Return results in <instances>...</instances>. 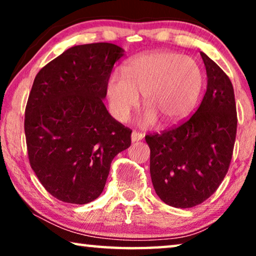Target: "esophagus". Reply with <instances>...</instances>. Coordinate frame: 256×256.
<instances>
[{
	"instance_id": "obj_1",
	"label": "esophagus",
	"mask_w": 256,
	"mask_h": 256,
	"mask_svg": "<svg viewBox=\"0 0 256 256\" xmlns=\"http://www.w3.org/2000/svg\"><path fill=\"white\" fill-rule=\"evenodd\" d=\"M143 138V135L141 132H132V142H138V141H141Z\"/></svg>"
}]
</instances>
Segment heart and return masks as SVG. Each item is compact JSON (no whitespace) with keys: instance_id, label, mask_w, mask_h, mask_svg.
Here are the masks:
<instances>
[{"instance_id":"1","label":"heart","mask_w":256,"mask_h":256,"mask_svg":"<svg viewBox=\"0 0 256 256\" xmlns=\"http://www.w3.org/2000/svg\"><path fill=\"white\" fill-rule=\"evenodd\" d=\"M204 86V73L196 59L178 52L160 51L132 58L124 76L113 73L106 84L110 113L126 122L138 106L140 93L146 108L140 124L149 127L157 118L177 124L194 110Z\"/></svg>"}]
</instances>
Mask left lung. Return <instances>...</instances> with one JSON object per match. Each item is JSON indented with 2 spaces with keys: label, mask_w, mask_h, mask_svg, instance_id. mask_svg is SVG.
<instances>
[{
  "label": "left lung",
  "mask_w": 256,
  "mask_h": 256,
  "mask_svg": "<svg viewBox=\"0 0 256 256\" xmlns=\"http://www.w3.org/2000/svg\"><path fill=\"white\" fill-rule=\"evenodd\" d=\"M200 56L208 74L200 106L180 127L146 136L154 188L160 200L177 208H194L214 194L228 171L236 142L232 82L211 58Z\"/></svg>",
  "instance_id": "1"
}]
</instances>
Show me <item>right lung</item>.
Segmentation results:
<instances>
[{
  "mask_svg": "<svg viewBox=\"0 0 256 256\" xmlns=\"http://www.w3.org/2000/svg\"><path fill=\"white\" fill-rule=\"evenodd\" d=\"M115 44L76 45L45 65L34 80L26 108L30 166L48 194L87 204L104 191L110 163L130 146V129L108 113L104 100Z\"/></svg>",
  "mask_w": 256,
  "mask_h": 256,
  "instance_id": "obj_1",
  "label": "right lung"
}]
</instances>
